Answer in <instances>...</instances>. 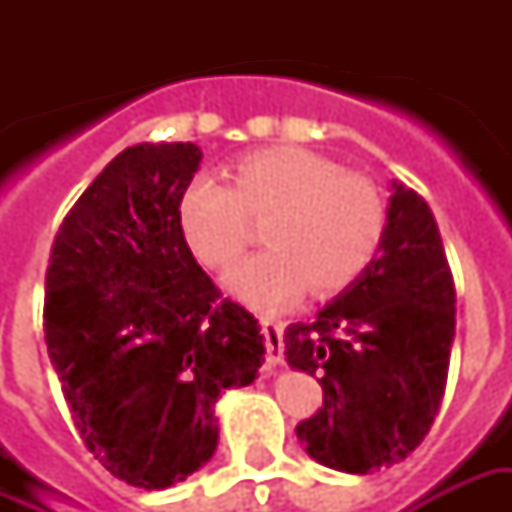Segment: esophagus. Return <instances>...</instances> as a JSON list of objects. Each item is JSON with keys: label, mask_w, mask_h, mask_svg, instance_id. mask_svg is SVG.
I'll return each instance as SVG.
<instances>
[{"label": "esophagus", "mask_w": 512, "mask_h": 512, "mask_svg": "<svg viewBox=\"0 0 512 512\" xmlns=\"http://www.w3.org/2000/svg\"><path fill=\"white\" fill-rule=\"evenodd\" d=\"M260 329H263V337H266L268 367L282 365V348H285V345H282V332H285V323L263 318V321H260Z\"/></svg>", "instance_id": "obj_1"}]
</instances>
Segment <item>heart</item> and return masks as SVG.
Returning a JSON list of instances; mask_svg holds the SVG:
<instances>
[{
    "mask_svg": "<svg viewBox=\"0 0 512 512\" xmlns=\"http://www.w3.org/2000/svg\"><path fill=\"white\" fill-rule=\"evenodd\" d=\"M233 183L197 178L180 197V230L205 266H233L249 244V219H266L271 249L235 266L224 288L263 312L285 310L312 288L329 296L373 263L386 227L381 191L365 175L299 145L252 150Z\"/></svg>",
    "mask_w": 512,
    "mask_h": 512,
    "instance_id": "heart-1",
    "label": "heart"
}]
</instances>
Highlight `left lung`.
<instances>
[{
    "label": "left lung",
    "instance_id": "8db88e82",
    "mask_svg": "<svg viewBox=\"0 0 512 512\" xmlns=\"http://www.w3.org/2000/svg\"><path fill=\"white\" fill-rule=\"evenodd\" d=\"M455 340V285L439 227L392 180L378 257L312 323L285 332V359L318 378L323 408L296 436L312 461L348 474L392 466L439 411Z\"/></svg>",
    "mask_w": 512,
    "mask_h": 512
}]
</instances>
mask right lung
Segmentation results:
<instances>
[{"instance_id": "obj_1", "label": "right lung", "mask_w": 512, "mask_h": 512, "mask_svg": "<svg viewBox=\"0 0 512 512\" xmlns=\"http://www.w3.org/2000/svg\"><path fill=\"white\" fill-rule=\"evenodd\" d=\"M191 142L117 153L65 216L46 345L84 447L128 485L183 483L219 444L216 400L266 362L255 315L219 301L180 230Z\"/></svg>"}]
</instances>
